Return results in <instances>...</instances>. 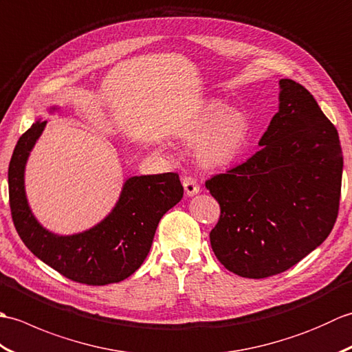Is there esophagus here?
<instances>
[{
  "instance_id": "34e87169",
  "label": "esophagus",
  "mask_w": 352,
  "mask_h": 352,
  "mask_svg": "<svg viewBox=\"0 0 352 352\" xmlns=\"http://www.w3.org/2000/svg\"><path fill=\"white\" fill-rule=\"evenodd\" d=\"M183 186H184V190H186V195H195V193L199 192V186L197 178H193L192 175H184L183 177Z\"/></svg>"
}]
</instances>
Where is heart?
Wrapping results in <instances>:
<instances>
[{
    "label": "heart",
    "mask_w": 352,
    "mask_h": 352,
    "mask_svg": "<svg viewBox=\"0 0 352 352\" xmlns=\"http://www.w3.org/2000/svg\"><path fill=\"white\" fill-rule=\"evenodd\" d=\"M248 119L236 109L212 102L201 111L189 131L197 140V154L206 164H223L234 159L248 136Z\"/></svg>",
    "instance_id": "heart-1"
}]
</instances>
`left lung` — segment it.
<instances>
[{
	"mask_svg": "<svg viewBox=\"0 0 352 352\" xmlns=\"http://www.w3.org/2000/svg\"><path fill=\"white\" fill-rule=\"evenodd\" d=\"M280 87V110L258 151L206 182L221 207L212 250L245 278L296 265L325 241L339 213V133L304 86L284 78Z\"/></svg>",
	"mask_w": 352,
	"mask_h": 352,
	"instance_id": "obj_1",
	"label": "left lung"
}]
</instances>
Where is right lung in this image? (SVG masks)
Wrapping results in <instances>:
<instances>
[{
  "label": "right lung",
  "instance_id": "right-lung-1",
  "mask_svg": "<svg viewBox=\"0 0 352 352\" xmlns=\"http://www.w3.org/2000/svg\"><path fill=\"white\" fill-rule=\"evenodd\" d=\"M47 121H37L19 138L9 164V203L21 241L37 258L76 283L104 286L136 272L146 258L162 216L183 198L175 172L131 177L116 207L89 231L54 236L42 228L27 204L24 168L30 149Z\"/></svg>",
  "mask_w": 352,
  "mask_h": 352
}]
</instances>
